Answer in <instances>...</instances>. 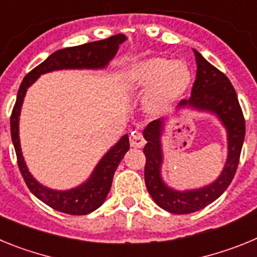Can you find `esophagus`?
<instances>
[{"label": "esophagus", "instance_id": "esophagus-1", "mask_svg": "<svg viewBox=\"0 0 257 257\" xmlns=\"http://www.w3.org/2000/svg\"><path fill=\"white\" fill-rule=\"evenodd\" d=\"M130 144L134 148H142V147H144L145 140L143 138V134L139 133V131H134L130 136Z\"/></svg>", "mask_w": 257, "mask_h": 257}]
</instances>
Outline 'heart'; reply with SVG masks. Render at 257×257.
Returning <instances> with one entry per match:
<instances>
[{
    "instance_id": "b5f03b06",
    "label": "heart",
    "mask_w": 257,
    "mask_h": 257,
    "mask_svg": "<svg viewBox=\"0 0 257 257\" xmlns=\"http://www.w3.org/2000/svg\"><path fill=\"white\" fill-rule=\"evenodd\" d=\"M192 81L190 68L184 60L153 56L130 65L124 72V82L134 91L149 90L145 108L160 114L187 91Z\"/></svg>"
}]
</instances>
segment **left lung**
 Segmentation results:
<instances>
[{
    "label": "left lung",
    "instance_id": "obj_1",
    "mask_svg": "<svg viewBox=\"0 0 257 257\" xmlns=\"http://www.w3.org/2000/svg\"><path fill=\"white\" fill-rule=\"evenodd\" d=\"M197 61L196 81L193 83L189 99H183L179 106H190L199 110L212 112L221 119L228 131V160L224 170L216 181L202 189L176 192L166 187L161 178V131L163 119H156L144 128L147 144L144 147L145 185L153 201L163 210L171 213L196 212L205 208L225 192L234 178L239 163L240 151L243 145L246 123L242 108L238 101L237 92L225 74L210 64L197 50H194Z\"/></svg>",
    "mask_w": 257,
    "mask_h": 257
}]
</instances>
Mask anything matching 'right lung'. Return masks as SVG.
I'll return each instance as SVG.
<instances>
[{
    "mask_svg": "<svg viewBox=\"0 0 257 257\" xmlns=\"http://www.w3.org/2000/svg\"><path fill=\"white\" fill-rule=\"evenodd\" d=\"M126 40L124 35H115L105 40L88 42L74 47H67L55 51L49 56L44 63L32 69L24 79L18 91L17 101L13 108L10 117L11 139L17 153V160L19 170L26 181L27 187L38 199L46 203L51 208L69 215H87L100 207L106 198V194L112 187L113 175L121 160L130 149L128 136L124 135L117 144L113 147L101 161L97 163L96 169L87 181L79 187L70 190H52L33 179L27 169L24 158L22 156L19 143V114L22 109L23 99L26 96L27 88L35 82L41 74L58 69H70V68H104L112 60L117 52L118 46Z\"/></svg>",
    "mask_w": 257,
    "mask_h": 257,
    "instance_id": "right-lung-1",
    "label": "right lung"
}]
</instances>
